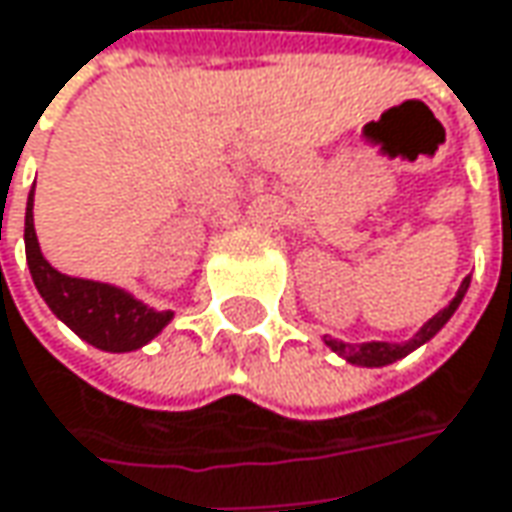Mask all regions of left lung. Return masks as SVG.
<instances>
[{"label":"left lung","instance_id":"obj_1","mask_svg":"<svg viewBox=\"0 0 512 512\" xmlns=\"http://www.w3.org/2000/svg\"><path fill=\"white\" fill-rule=\"evenodd\" d=\"M467 288H470V276L461 282V288H458V294H455V299L449 302L447 308L438 314V317H432V320L423 325L421 331L409 340V343H397V345H389V343H363V345H348V343H340V340H325V343L331 345L337 354H343L348 363H357V366H389V363H395V360H400V357H406L409 351H415L418 345H423L426 340H432L444 325H447V320L455 314V308L461 305V299H464V294H467Z\"/></svg>","mask_w":512,"mask_h":512}]
</instances>
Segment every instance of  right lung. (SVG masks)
<instances>
[{
	"label": "right lung",
	"mask_w": 512,
	"mask_h": 512,
	"mask_svg": "<svg viewBox=\"0 0 512 512\" xmlns=\"http://www.w3.org/2000/svg\"><path fill=\"white\" fill-rule=\"evenodd\" d=\"M31 210H34V192L28 195V210H25L28 268L39 296L74 334H80L86 343L103 351H132L149 343L172 320L169 311H152L120 288L89 282V279H74L51 268L39 253Z\"/></svg>",
	"instance_id": "add662e5"
}]
</instances>
